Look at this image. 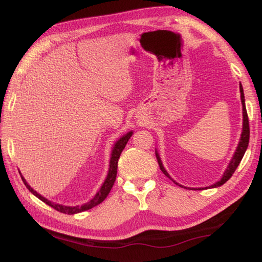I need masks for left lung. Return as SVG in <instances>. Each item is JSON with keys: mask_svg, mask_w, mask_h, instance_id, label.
Wrapping results in <instances>:
<instances>
[{"mask_svg": "<svg viewBox=\"0 0 262 262\" xmlns=\"http://www.w3.org/2000/svg\"><path fill=\"white\" fill-rule=\"evenodd\" d=\"M240 94H241V103H243V115H244V124H243V132H241V137H240V142L238 147H236V151L235 154L233 155V158L231 162H229L228 166L226 168V171L224 172L223 174V178H221L219 182H216L215 184L211 185V187H218L221 186V185H224L225 183L227 182V180L231 178L233 176V173L235 172L236 167H238V165L240 164L241 159H243V157L245 155V152L247 150V146H248V142H249V122H248V116H247V111H246V105H245V96H244V89H243V85H241L240 83ZM156 157H157V160H158V164H159V167L160 170L163 171V173L168 178H171L170 174H168L167 171L165 170L164 166H163V163L162 160H160V157L158 155V152L156 151ZM173 180V179H172ZM174 182V180H173ZM176 183V182H174ZM177 185H179L178 183H176ZM179 186H182V185H179Z\"/></svg>", "mask_w": 262, "mask_h": 262, "instance_id": "left-lung-1", "label": "left lung"}]
</instances>
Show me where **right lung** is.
<instances>
[{
    "label": "right lung",
    "instance_id": "right-lung-1",
    "mask_svg": "<svg viewBox=\"0 0 262 262\" xmlns=\"http://www.w3.org/2000/svg\"><path fill=\"white\" fill-rule=\"evenodd\" d=\"M132 136V131L128 132L125 136H123L122 138L118 139V142L115 144L114 148H112V152H111V158H110V168H108V172H107V176H106V179L105 182L103 183L102 187L99 188V191L96 193V195L92 198L89 203L82 205V206H64V205H59V204H55V203H51L48 199L44 198L41 194H38L37 192L35 190H33L28 183L26 182V179L22 177V180L24 185H26L28 190H29L31 193H33L34 195L37 196L39 200H42L43 203H46L47 205H49L52 208H55L56 211L58 212H62V213H66V214H76V213H79V212H84V211H88L90 210V208L97 206L98 204L102 203V201L106 198L108 193H110L112 186H114V184L116 182V177H117V166H118V159L120 157V154H122V151L124 150V147H125L126 143L128 142V139H130V137Z\"/></svg>",
    "mask_w": 262,
    "mask_h": 262
}]
</instances>
